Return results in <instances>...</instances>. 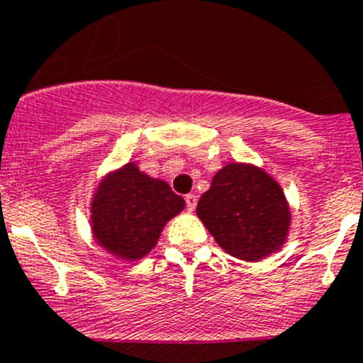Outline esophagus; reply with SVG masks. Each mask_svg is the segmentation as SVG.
Wrapping results in <instances>:
<instances>
[{
    "label": "esophagus",
    "instance_id": "1",
    "mask_svg": "<svg viewBox=\"0 0 363 363\" xmlns=\"http://www.w3.org/2000/svg\"><path fill=\"white\" fill-rule=\"evenodd\" d=\"M184 200H186V208H188V211H195V207H196V196L189 193V195L184 196Z\"/></svg>",
    "mask_w": 363,
    "mask_h": 363
}]
</instances>
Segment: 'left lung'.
Returning a JSON list of instances; mask_svg holds the SVG:
<instances>
[{"instance_id": "8db88e82", "label": "left lung", "mask_w": 363, "mask_h": 363, "mask_svg": "<svg viewBox=\"0 0 363 363\" xmlns=\"http://www.w3.org/2000/svg\"><path fill=\"white\" fill-rule=\"evenodd\" d=\"M196 216L221 250L246 262L279 251L291 223L279 182L251 163H228L216 172Z\"/></svg>"}]
</instances>
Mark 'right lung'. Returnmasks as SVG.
Listing matches in <instances>:
<instances>
[{
    "mask_svg": "<svg viewBox=\"0 0 363 363\" xmlns=\"http://www.w3.org/2000/svg\"><path fill=\"white\" fill-rule=\"evenodd\" d=\"M184 205L168 182L149 177L128 161L98 184L91 200V232L116 258L137 262L155 250L164 225Z\"/></svg>",
    "mask_w": 363,
    "mask_h": 363,
    "instance_id": "add662e5",
    "label": "right lung"
}]
</instances>
